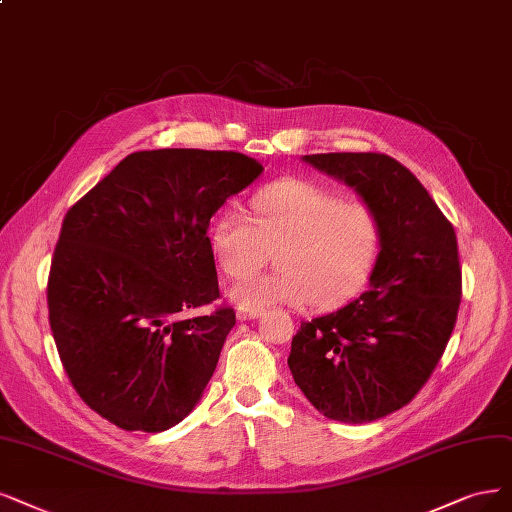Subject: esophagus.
Instances as JSON below:
<instances>
[{
  "label": "esophagus",
  "mask_w": 512,
  "mask_h": 512,
  "mask_svg": "<svg viewBox=\"0 0 512 512\" xmlns=\"http://www.w3.org/2000/svg\"><path fill=\"white\" fill-rule=\"evenodd\" d=\"M263 314V308H249V306H238V318L240 320H253Z\"/></svg>",
  "instance_id": "1"
}]
</instances>
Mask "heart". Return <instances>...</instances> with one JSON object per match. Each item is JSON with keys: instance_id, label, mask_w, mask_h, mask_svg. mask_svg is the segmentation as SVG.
<instances>
[{"instance_id": "obj_1", "label": "heart", "mask_w": 512, "mask_h": 512, "mask_svg": "<svg viewBox=\"0 0 512 512\" xmlns=\"http://www.w3.org/2000/svg\"><path fill=\"white\" fill-rule=\"evenodd\" d=\"M251 204L255 219L227 208L211 230L213 253L230 278L257 272L278 249L280 270L234 289L240 306L314 301L318 310H335L365 289L384 244V223L371 204L301 179L261 187Z\"/></svg>"}]
</instances>
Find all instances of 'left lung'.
I'll return each instance as SVG.
<instances>
[{
	"label": "left lung",
	"mask_w": 512,
	"mask_h": 512,
	"mask_svg": "<svg viewBox=\"0 0 512 512\" xmlns=\"http://www.w3.org/2000/svg\"><path fill=\"white\" fill-rule=\"evenodd\" d=\"M304 160L354 187L384 223L369 291L342 310L301 323L287 361L320 413L365 424L411 403L439 365L462 299L458 238L399 160L377 151Z\"/></svg>",
	"instance_id": "1"
}]
</instances>
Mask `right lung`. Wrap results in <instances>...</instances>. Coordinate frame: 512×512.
<instances>
[{
  "label": "right lung",
  "instance_id": "1",
  "mask_svg": "<svg viewBox=\"0 0 512 512\" xmlns=\"http://www.w3.org/2000/svg\"><path fill=\"white\" fill-rule=\"evenodd\" d=\"M263 166L240 151L126 156L75 202L48 274V320L80 399L124 430L162 432L211 380L232 306L219 293L208 225Z\"/></svg>",
  "mask_w": 512,
  "mask_h": 512
}]
</instances>
